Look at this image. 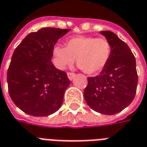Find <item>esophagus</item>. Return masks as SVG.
<instances>
[{"mask_svg":"<svg viewBox=\"0 0 147 147\" xmlns=\"http://www.w3.org/2000/svg\"><path fill=\"white\" fill-rule=\"evenodd\" d=\"M67 76H68V77H69V79H70V80H71V79H72L74 77H75L76 74L73 73V72H68V73H67Z\"/></svg>","mask_w":147,"mask_h":147,"instance_id":"34e87169","label":"esophagus"}]
</instances>
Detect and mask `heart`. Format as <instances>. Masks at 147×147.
<instances>
[{
  "instance_id": "heart-1",
  "label": "heart",
  "mask_w": 147,
  "mask_h": 147,
  "mask_svg": "<svg viewBox=\"0 0 147 147\" xmlns=\"http://www.w3.org/2000/svg\"><path fill=\"white\" fill-rule=\"evenodd\" d=\"M112 53L110 42L104 38L76 36L66 41V47L56 45L52 49L53 63L59 69L71 65L76 59L77 65L86 74L98 73L108 64Z\"/></svg>"
}]
</instances>
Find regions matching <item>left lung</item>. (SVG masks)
<instances>
[{
  "label": "left lung",
  "instance_id": "8db88e82",
  "mask_svg": "<svg viewBox=\"0 0 147 147\" xmlns=\"http://www.w3.org/2000/svg\"><path fill=\"white\" fill-rule=\"evenodd\" d=\"M100 33L111 44L110 59L99 75L88 77L84 97L92 109L114 115L127 107L136 96L138 83L136 59L129 47L116 34L109 31Z\"/></svg>",
  "mask_w": 147,
  "mask_h": 147
}]
</instances>
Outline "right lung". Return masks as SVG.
Returning <instances> with one entry per match:
<instances>
[{"label":"right lung","instance_id":"1","mask_svg":"<svg viewBox=\"0 0 147 147\" xmlns=\"http://www.w3.org/2000/svg\"><path fill=\"white\" fill-rule=\"evenodd\" d=\"M70 30L39 29L28 34L14 50L7 74L8 92L25 113L47 116L61 107L70 80L51 60L54 45Z\"/></svg>","mask_w":147,"mask_h":147}]
</instances>
